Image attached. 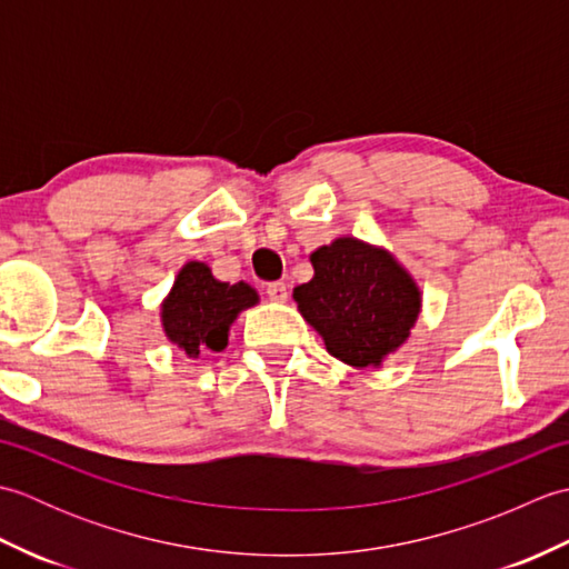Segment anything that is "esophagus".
I'll list each match as a JSON object with an SVG mask.
<instances>
[{"label":"esophagus","mask_w":569,"mask_h":569,"mask_svg":"<svg viewBox=\"0 0 569 569\" xmlns=\"http://www.w3.org/2000/svg\"><path fill=\"white\" fill-rule=\"evenodd\" d=\"M266 296H269L273 303H286L288 300V286L283 281H273L266 286Z\"/></svg>","instance_id":"esophagus-1"}]
</instances>
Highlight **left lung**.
Here are the masks:
<instances>
[{
	"instance_id": "1",
	"label": "left lung",
	"mask_w": 569,
	"mask_h": 569,
	"mask_svg": "<svg viewBox=\"0 0 569 569\" xmlns=\"http://www.w3.org/2000/svg\"><path fill=\"white\" fill-rule=\"evenodd\" d=\"M312 278L293 288L300 316L325 349L355 369H379L401 349L422 310L416 278L393 253L337 237L310 253Z\"/></svg>"
}]
</instances>
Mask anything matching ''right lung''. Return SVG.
Listing matches in <instances>:
<instances>
[{"instance_id":"add662e5","label":"right lung","mask_w":569,"mask_h":569,"mask_svg":"<svg viewBox=\"0 0 569 569\" xmlns=\"http://www.w3.org/2000/svg\"><path fill=\"white\" fill-rule=\"evenodd\" d=\"M257 303V288L224 283L204 261H188L161 300V328L168 342L198 359L202 352H222L239 312Z\"/></svg>"}]
</instances>
